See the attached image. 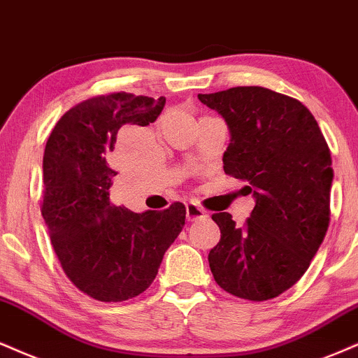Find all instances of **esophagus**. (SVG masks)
<instances>
[{"label":"esophagus","instance_id":"1","mask_svg":"<svg viewBox=\"0 0 358 358\" xmlns=\"http://www.w3.org/2000/svg\"><path fill=\"white\" fill-rule=\"evenodd\" d=\"M186 217L189 222H194V220H199V219H206L207 213L204 209H201L199 206L196 204H187L186 207Z\"/></svg>","mask_w":358,"mask_h":358}]
</instances>
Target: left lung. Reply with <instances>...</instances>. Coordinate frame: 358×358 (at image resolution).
I'll return each mask as SVG.
<instances>
[{
    "label": "left lung",
    "mask_w": 358,
    "mask_h": 358,
    "mask_svg": "<svg viewBox=\"0 0 358 358\" xmlns=\"http://www.w3.org/2000/svg\"><path fill=\"white\" fill-rule=\"evenodd\" d=\"M197 98L226 121L224 171L247 182L255 199L242 227L229 213L213 215L220 241L209 252L210 272L236 297L268 301L301 279L324 242L334 180L329 145L301 101L267 87Z\"/></svg>",
    "instance_id": "1"
}]
</instances>
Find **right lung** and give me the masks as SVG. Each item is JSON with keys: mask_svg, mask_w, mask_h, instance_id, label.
I'll list each match as a JSON object with an SVG mask.
<instances>
[{"mask_svg": "<svg viewBox=\"0 0 358 358\" xmlns=\"http://www.w3.org/2000/svg\"><path fill=\"white\" fill-rule=\"evenodd\" d=\"M166 98L116 92L69 109L43 157L41 214L69 280L101 302L143 294L186 224V207L132 213L109 201L117 172L109 166L122 126H149Z\"/></svg>", "mask_w": 358, "mask_h": 358, "instance_id": "1", "label": "right lung"}]
</instances>
